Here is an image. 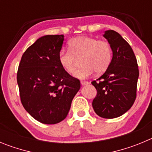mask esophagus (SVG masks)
Segmentation results:
<instances>
[{
	"mask_svg": "<svg viewBox=\"0 0 152 152\" xmlns=\"http://www.w3.org/2000/svg\"><path fill=\"white\" fill-rule=\"evenodd\" d=\"M81 84L83 86H86V85H88V82H86V81H81Z\"/></svg>",
	"mask_w": 152,
	"mask_h": 152,
	"instance_id": "34e87169",
	"label": "esophagus"
}]
</instances>
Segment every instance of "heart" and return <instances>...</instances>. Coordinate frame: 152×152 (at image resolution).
<instances>
[{
    "label": "heart",
    "instance_id": "obj_1",
    "mask_svg": "<svg viewBox=\"0 0 152 152\" xmlns=\"http://www.w3.org/2000/svg\"><path fill=\"white\" fill-rule=\"evenodd\" d=\"M69 50H61L58 54L61 66L69 73H74L77 66V58L83 56L82 64L75 73V77L87 79L96 71L104 73L110 64L112 51L106 41L97 40L89 36L75 37L68 42Z\"/></svg>",
    "mask_w": 152,
    "mask_h": 152
}]
</instances>
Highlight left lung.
I'll return each instance as SVG.
<instances>
[{"label": "left lung", "mask_w": 152, "mask_h": 152, "mask_svg": "<svg viewBox=\"0 0 152 152\" xmlns=\"http://www.w3.org/2000/svg\"><path fill=\"white\" fill-rule=\"evenodd\" d=\"M113 57L104 73L91 84L97 90L93 109L99 117L116 118L128 111L136 97L139 69L132 48L118 32L107 30L103 35Z\"/></svg>", "instance_id": "8db88e82"}]
</instances>
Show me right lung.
I'll return each instance as SVG.
<instances>
[{
	"label": "right lung",
	"mask_w": 152,
	"mask_h": 152,
	"mask_svg": "<svg viewBox=\"0 0 152 152\" xmlns=\"http://www.w3.org/2000/svg\"><path fill=\"white\" fill-rule=\"evenodd\" d=\"M64 35H48L37 39L23 54L17 72L20 98L25 110L45 124H56L66 118L80 88L60 64L58 54Z\"/></svg>",
	"instance_id": "add662e5"
}]
</instances>
